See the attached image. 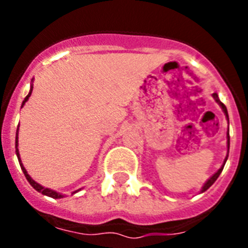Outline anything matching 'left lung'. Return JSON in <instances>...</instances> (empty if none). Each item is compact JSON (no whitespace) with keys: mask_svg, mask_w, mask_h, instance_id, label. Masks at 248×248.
Segmentation results:
<instances>
[{"mask_svg":"<svg viewBox=\"0 0 248 248\" xmlns=\"http://www.w3.org/2000/svg\"><path fill=\"white\" fill-rule=\"evenodd\" d=\"M212 96H214V99H215V100H216V103H217V104H219L220 107H221V109H223L224 113H225V116H227L228 121H229V116H228L227 107H225V105H224L223 103H221V101L219 100V96H217V93H212ZM229 140H231V138H229V132H228V152H229V144H231V141H229ZM227 159H228V155H227V157H225V161H224L223 166H221V167H220V169L217 170V172L214 173V175H212V176L210 177V179H208L207 181H206V184H204V185H203V188H202V192H204V190H207V189L210 188V186H211V185L214 184V183H215L216 179L219 177V175H220V173H221V171H223L224 165H225V162H227Z\"/></svg>","mask_w":248,"mask_h":248,"instance_id":"8db88e82","label":"left lung"}]
</instances>
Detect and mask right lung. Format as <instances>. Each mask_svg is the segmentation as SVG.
<instances>
[{
	"instance_id": "1",
	"label": "right lung",
	"mask_w": 248,
	"mask_h": 248,
	"mask_svg": "<svg viewBox=\"0 0 248 248\" xmlns=\"http://www.w3.org/2000/svg\"><path fill=\"white\" fill-rule=\"evenodd\" d=\"M32 90H33V86H31V91H29V93L25 96V99L23 100V104H21V107L25 104V101L28 100L29 96H31V93H32ZM17 130H19V126H17ZM15 148H16V155H17V159H19V163H20V167L21 170H23V172H24L25 177H27V180L29 181V184L32 185L33 188L36 189L37 192L42 193V194H45V196H48L51 197V198H63V196L60 194V193L55 192V190H52V189H48V188H45V186H42L41 184H38V183H36V181L33 180L32 177L29 176L28 172H27V170H25V167L23 166V163H21V159H20V155H19V151H17V131H16V139H15ZM76 192H78V190H76ZM75 192V193H76Z\"/></svg>"
}]
</instances>
